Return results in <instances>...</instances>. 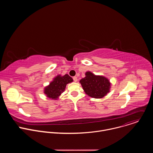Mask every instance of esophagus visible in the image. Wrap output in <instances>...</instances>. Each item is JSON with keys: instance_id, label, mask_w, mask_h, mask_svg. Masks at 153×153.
<instances>
[{"instance_id": "obj_1", "label": "esophagus", "mask_w": 153, "mask_h": 153, "mask_svg": "<svg viewBox=\"0 0 153 153\" xmlns=\"http://www.w3.org/2000/svg\"><path fill=\"white\" fill-rule=\"evenodd\" d=\"M73 80H74V82H76L77 81V77L76 76L73 77Z\"/></svg>"}]
</instances>
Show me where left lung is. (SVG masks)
<instances>
[{
	"mask_svg": "<svg viewBox=\"0 0 153 153\" xmlns=\"http://www.w3.org/2000/svg\"><path fill=\"white\" fill-rule=\"evenodd\" d=\"M85 76L80 82L87 95L93 98L99 99L103 97L110 91L111 83L106 77L96 76L90 71L86 72Z\"/></svg>",
	"mask_w": 153,
	"mask_h": 153,
	"instance_id": "1",
	"label": "left lung"
}]
</instances>
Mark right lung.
I'll return each instance as SVG.
<instances>
[{
  "mask_svg": "<svg viewBox=\"0 0 153 153\" xmlns=\"http://www.w3.org/2000/svg\"><path fill=\"white\" fill-rule=\"evenodd\" d=\"M73 79L68 74L57 76L45 88L44 93L51 99H56L64 91L67 84L72 82Z\"/></svg>",
  "mask_w": 153,
  "mask_h": 153,
  "instance_id": "add662e5",
  "label": "right lung"
}]
</instances>
